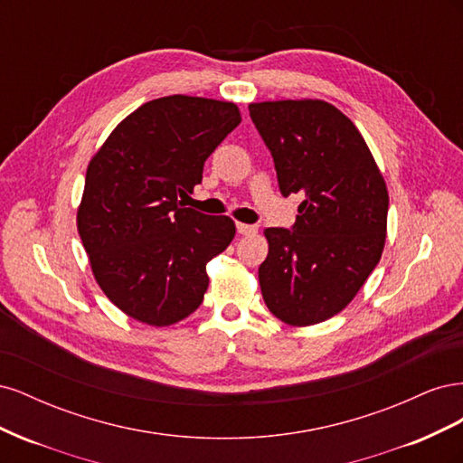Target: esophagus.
Returning a JSON list of instances; mask_svg holds the SVG:
<instances>
[{
	"mask_svg": "<svg viewBox=\"0 0 463 463\" xmlns=\"http://www.w3.org/2000/svg\"><path fill=\"white\" fill-rule=\"evenodd\" d=\"M237 232H240L241 235H255L259 232L257 226H253V223H243V222H237Z\"/></svg>",
	"mask_w": 463,
	"mask_h": 463,
	"instance_id": "esophagus-1",
	"label": "esophagus"
}]
</instances>
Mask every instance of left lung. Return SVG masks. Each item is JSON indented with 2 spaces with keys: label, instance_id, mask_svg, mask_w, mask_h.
Here are the masks:
<instances>
[{
  "label": "left lung",
  "instance_id": "1",
  "mask_svg": "<svg viewBox=\"0 0 463 463\" xmlns=\"http://www.w3.org/2000/svg\"><path fill=\"white\" fill-rule=\"evenodd\" d=\"M284 197L301 193L291 230L266 228L262 299L289 326L338 315L381 260L388 189L354 121L325 100L249 104Z\"/></svg>",
  "mask_w": 463,
  "mask_h": 463
}]
</instances>
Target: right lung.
<instances>
[{"label":"right lung","instance_id":"right-lung-1","mask_svg":"<svg viewBox=\"0 0 463 463\" xmlns=\"http://www.w3.org/2000/svg\"><path fill=\"white\" fill-rule=\"evenodd\" d=\"M241 123L233 102L164 96L137 108L87 167L77 230L106 298L150 326L199 309L206 264L232 243L235 223L184 208L206 158Z\"/></svg>","mask_w":463,"mask_h":463}]
</instances>
